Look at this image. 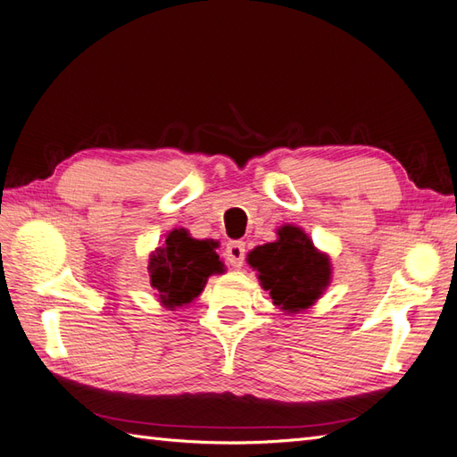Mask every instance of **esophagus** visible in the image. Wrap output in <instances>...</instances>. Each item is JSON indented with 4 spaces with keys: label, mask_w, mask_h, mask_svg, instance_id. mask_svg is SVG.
Segmentation results:
<instances>
[{
    "label": "esophagus",
    "mask_w": 457,
    "mask_h": 457,
    "mask_svg": "<svg viewBox=\"0 0 457 457\" xmlns=\"http://www.w3.org/2000/svg\"><path fill=\"white\" fill-rule=\"evenodd\" d=\"M226 261L233 269H241L245 262V243L243 241H231L226 247Z\"/></svg>",
    "instance_id": "esophagus-1"
}]
</instances>
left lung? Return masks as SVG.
Masks as SVG:
<instances>
[{"label":"left lung","instance_id":"8db88e82","mask_svg":"<svg viewBox=\"0 0 457 457\" xmlns=\"http://www.w3.org/2000/svg\"><path fill=\"white\" fill-rule=\"evenodd\" d=\"M277 233L278 239L254 247L247 262L259 272L272 303L286 313H298L321 298L331 282V261L313 247L302 228L286 224Z\"/></svg>","mask_w":457,"mask_h":457}]
</instances>
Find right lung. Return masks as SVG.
<instances>
[{
    "instance_id": "right-lung-1",
    "label": "right lung",
    "mask_w": 457,
    "mask_h": 457,
    "mask_svg": "<svg viewBox=\"0 0 457 457\" xmlns=\"http://www.w3.org/2000/svg\"><path fill=\"white\" fill-rule=\"evenodd\" d=\"M216 247V241L193 239L187 229H173L150 254V284L167 310L190 303L204 290L208 277L224 272Z\"/></svg>"
}]
</instances>
